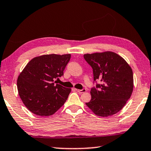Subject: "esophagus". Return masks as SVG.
<instances>
[{"instance_id":"esophagus-1","label":"esophagus","mask_w":151,"mask_h":151,"mask_svg":"<svg viewBox=\"0 0 151 151\" xmlns=\"http://www.w3.org/2000/svg\"><path fill=\"white\" fill-rule=\"evenodd\" d=\"M76 91L78 92L79 93L82 94V93H85V92L86 91V90L85 88H83V89H82V90H79V89H76Z\"/></svg>"}]
</instances>
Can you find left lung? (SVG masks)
I'll return each mask as SVG.
<instances>
[{
  "label": "left lung",
  "instance_id": "8db88e82",
  "mask_svg": "<svg viewBox=\"0 0 151 151\" xmlns=\"http://www.w3.org/2000/svg\"><path fill=\"white\" fill-rule=\"evenodd\" d=\"M93 70L94 81L101 85L91 90V100L86 104L97 116L107 117L123 108L133 91L132 68L123 58L112 51L85 54Z\"/></svg>",
  "mask_w": 151,
  "mask_h": 151
}]
</instances>
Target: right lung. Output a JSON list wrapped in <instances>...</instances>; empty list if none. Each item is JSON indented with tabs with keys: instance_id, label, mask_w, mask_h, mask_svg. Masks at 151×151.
I'll return each instance as SVG.
<instances>
[{
	"instance_id": "add662e5",
	"label": "right lung",
	"mask_w": 151,
	"mask_h": 151,
	"mask_svg": "<svg viewBox=\"0 0 151 151\" xmlns=\"http://www.w3.org/2000/svg\"><path fill=\"white\" fill-rule=\"evenodd\" d=\"M70 54L44 55L30 60L20 73L17 88L24 106L36 115L48 116L63 106L71 91L56 79L63 75Z\"/></svg>"
}]
</instances>
